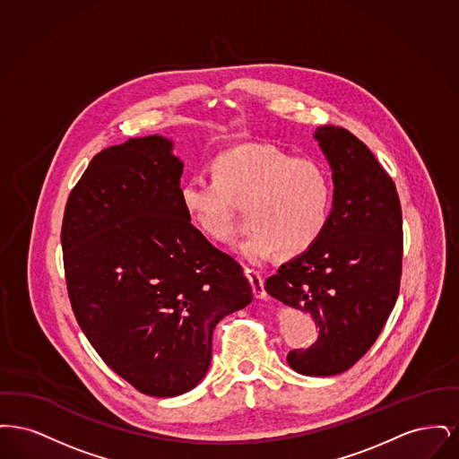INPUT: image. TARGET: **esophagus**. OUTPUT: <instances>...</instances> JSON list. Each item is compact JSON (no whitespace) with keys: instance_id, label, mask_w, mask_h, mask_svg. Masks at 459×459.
I'll return each mask as SVG.
<instances>
[{"instance_id":"1","label":"esophagus","mask_w":459,"mask_h":459,"mask_svg":"<svg viewBox=\"0 0 459 459\" xmlns=\"http://www.w3.org/2000/svg\"><path fill=\"white\" fill-rule=\"evenodd\" d=\"M244 273H246V277H247V281H249V284H251L255 298H258V299L266 298V290H264V285H263L262 273H260L258 270H253V268H244Z\"/></svg>"}]
</instances>
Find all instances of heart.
Instances as JSON below:
<instances>
[{
    "instance_id": "heart-1",
    "label": "heart",
    "mask_w": 459,
    "mask_h": 459,
    "mask_svg": "<svg viewBox=\"0 0 459 459\" xmlns=\"http://www.w3.org/2000/svg\"><path fill=\"white\" fill-rule=\"evenodd\" d=\"M180 203L197 229L219 242L234 236L236 206H246L251 229L240 242V255L262 263L277 251L282 258L301 256L322 239L333 184L320 160L255 144L220 154L213 178L189 177L180 187Z\"/></svg>"
}]
</instances>
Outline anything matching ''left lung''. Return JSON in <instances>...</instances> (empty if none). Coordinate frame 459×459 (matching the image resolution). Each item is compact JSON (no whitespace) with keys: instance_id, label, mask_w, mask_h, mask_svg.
<instances>
[{"instance_id":"obj_1","label":"left lung","mask_w":459,"mask_h":459,"mask_svg":"<svg viewBox=\"0 0 459 459\" xmlns=\"http://www.w3.org/2000/svg\"><path fill=\"white\" fill-rule=\"evenodd\" d=\"M325 154L333 204L327 230L307 253L266 279L270 296L307 311L320 327L307 350L287 354L292 370L330 377L370 350L393 311L403 266V217L393 178L367 144L342 127L313 134Z\"/></svg>"}]
</instances>
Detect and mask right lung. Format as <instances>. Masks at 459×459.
<instances>
[{"label": "right lung", "mask_w": 459, "mask_h": 459, "mask_svg": "<svg viewBox=\"0 0 459 459\" xmlns=\"http://www.w3.org/2000/svg\"><path fill=\"white\" fill-rule=\"evenodd\" d=\"M161 135L96 154L66 201L62 247L72 309L91 346L139 393H189L220 320L253 299L239 263L182 208L184 163Z\"/></svg>", "instance_id": "1"}]
</instances>
